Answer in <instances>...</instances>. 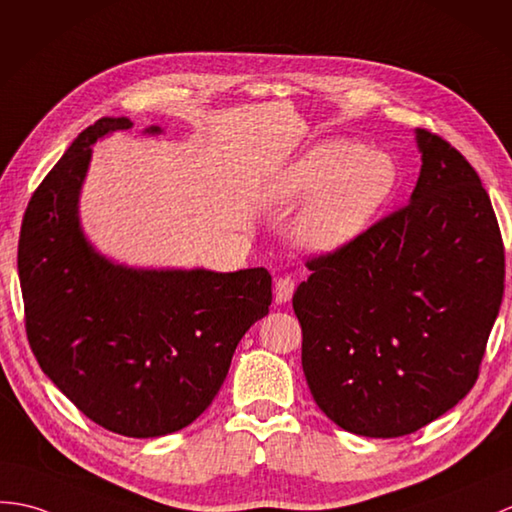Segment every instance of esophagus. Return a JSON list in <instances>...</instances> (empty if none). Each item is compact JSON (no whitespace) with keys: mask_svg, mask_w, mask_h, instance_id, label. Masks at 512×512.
<instances>
[{"mask_svg":"<svg viewBox=\"0 0 512 512\" xmlns=\"http://www.w3.org/2000/svg\"><path fill=\"white\" fill-rule=\"evenodd\" d=\"M294 294V281L290 277H281L275 283V301L277 303H288Z\"/></svg>","mask_w":512,"mask_h":512,"instance_id":"34e87169","label":"esophagus"}]
</instances>
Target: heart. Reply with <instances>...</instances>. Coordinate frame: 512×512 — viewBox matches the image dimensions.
<instances>
[{
	"label": "heart",
	"mask_w": 512,
	"mask_h": 512,
	"mask_svg": "<svg viewBox=\"0 0 512 512\" xmlns=\"http://www.w3.org/2000/svg\"><path fill=\"white\" fill-rule=\"evenodd\" d=\"M397 183L388 154L353 139H325L272 174L266 200L292 209L306 200L294 222V240L312 255L342 251L366 231Z\"/></svg>",
	"instance_id": "heart-1"
}]
</instances>
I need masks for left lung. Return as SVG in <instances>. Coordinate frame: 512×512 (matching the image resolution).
<instances>
[{
  "mask_svg": "<svg viewBox=\"0 0 512 512\" xmlns=\"http://www.w3.org/2000/svg\"><path fill=\"white\" fill-rule=\"evenodd\" d=\"M410 205L342 251L307 261L294 292L303 373L342 430L397 438L443 417L478 379L504 294V246L480 176L414 130Z\"/></svg>",
  "mask_w": 512,
  "mask_h": 512,
  "instance_id": "8db88e82",
  "label": "left lung"
}]
</instances>
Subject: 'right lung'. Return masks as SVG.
<instances>
[{"mask_svg":"<svg viewBox=\"0 0 512 512\" xmlns=\"http://www.w3.org/2000/svg\"><path fill=\"white\" fill-rule=\"evenodd\" d=\"M128 128V117H102L74 139L30 200L17 266L43 373L104 430L157 438L209 408L237 342L268 314L272 279L266 268H133L89 242L80 194L91 146Z\"/></svg>","mask_w":512,"mask_h":512,"instance_id":"add662e5","label":"right lung"}]
</instances>
